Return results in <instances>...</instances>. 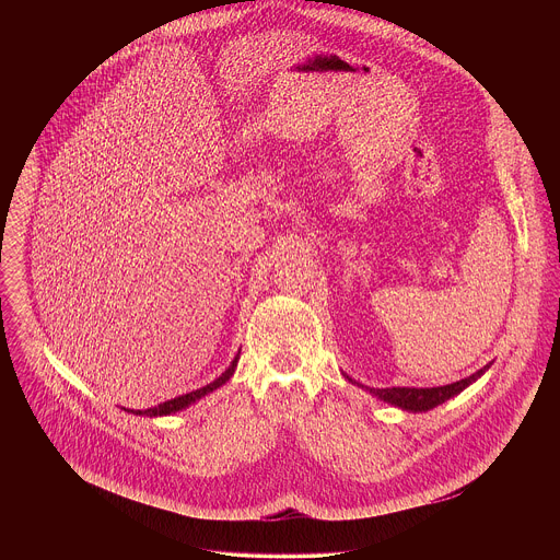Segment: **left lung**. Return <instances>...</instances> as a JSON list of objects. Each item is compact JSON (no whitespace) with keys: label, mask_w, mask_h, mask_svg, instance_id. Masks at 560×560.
Returning a JSON list of instances; mask_svg holds the SVG:
<instances>
[{"label":"left lung","mask_w":560,"mask_h":560,"mask_svg":"<svg viewBox=\"0 0 560 560\" xmlns=\"http://www.w3.org/2000/svg\"><path fill=\"white\" fill-rule=\"evenodd\" d=\"M485 371H489V364L482 366L477 373H472L470 377L466 380H459L455 384H446V386H438V388H402V386H393V388H369V386H362L360 382L351 380L347 373H342L351 384L364 388L366 393H371L373 397H377L384 402H390L399 409L405 411H429L442 402H446L453 397H457L459 393H464L468 386H472L477 380H480L485 375Z\"/></svg>","instance_id":"1"}]
</instances>
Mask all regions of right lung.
Returning <instances> with one entry per match:
<instances>
[{
  "label": "right lung",
  "mask_w": 560,
  "mask_h": 560,
  "mask_svg": "<svg viewBox=\"0 0 560 560\" xmlns=\"http://www.w3.org/2000/svg\"><path fill=\"white\" fill-rule=\"evenodd\" d=\"M237 362H240V353L235 355V360L231 362V366H229V369H226L218 380H213L211 384H207V386H202V388H198V390H194V393L180 395V397H176V399L165 400V402H160V405L149 407V409H125V407H122V409H125V411H131V413H136V416H151V418H155V416H170V413H176V411H180V409H185V407L194 405L196 400L207 397L209 393H213V390L222 388V386L233 377V373H235V369H237Z\"/></svg>",
  "instance_id": "1"
}]
</instances>
